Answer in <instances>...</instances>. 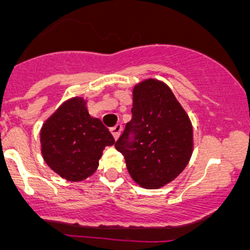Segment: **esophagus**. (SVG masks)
<instances>
[{
    "mask_svg": "<svg viewBox=\"0 0 250 250\" xmlns=\"http://www.w3.org/2000/svg\"><path fill=\"white\" fill-rule=\"evenodd\" d=\"M121 132H122V125H116L115 127L111 128V133H112L113 138H115L116 140H117L118 138H120Z\"/></svg>",
    "mask_w": 250,
    "mask_h": 250,
    "instance_id": "esophagus-1",
    "label": "esophagus"
}]
</instances>
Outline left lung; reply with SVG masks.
Instances as JSON below:
<instances>
[{
	"instance_id": "8db88e82",
	"label": "left lung",
	"mask_w": 250,
	"mask_h": 250,
	"mask_svg": "<svg viewBox=\"0 0 250 250\" xmlns=\"http://www.w3.org/2000/svg\"><path fill=\"white\" fill-rule=\"evenodd\" d=\"M132 113L116 150L125 156L128 173L138 185L163 188L185 169L192 156L190 117L172 89L156 78L134 85Z\"/></svg>"
}]
</instances>
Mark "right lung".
<instances>
[{"label": "right lung", "mask_w": 250, "mask_h": 250, "mask_svg": "<svg viewBox=\"0 0 250 250\" xmlns=\"http://www.w3.org/2000/svg\"><path fill=\"white\" fill-rule=\"evenodd\" d=\"M41 153L48 167L62 179L78 183L94 174L112 134L99 118L89 115L87 100H65L42 125Z\"/></svg>", "instance_id": "add662e5"}]
</instances>
